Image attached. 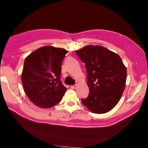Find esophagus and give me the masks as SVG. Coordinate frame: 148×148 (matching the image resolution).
Returning a JSON list of instances; mask_svg holds the SVG:
<instances>
[{
  "mask_svg": "<svg viewBox=\"0 0 148 148\" xmlns=\"http://www.w3.org/2000/svg\"><path fill=\"white\" fill-rule=\"evenodd\" d=\"M77 87V84H75V85H72L71 86V89H75Z\"/></svg>",
  "mask_w": 148,
  "mask_h": 148,
  "instance_id": "1",
  "label": "esophagus"
}]
</instances>
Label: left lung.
I'll list each match as a JSON object with an SVG mask.
<instances>
[{
    "mask_svg": "<svg viewBox=\"0 0 148 148\" xmlns=\"http://www.w3.org/2000/svg\"><path fill=\"white\" fill-rule=\"evenodd\" d=\"M76 53L85 64L90 90L81 102L96 114L111 111L120 99L126 83L127 69L120 56L101 46H86Z\"/></svg>",
    "mask_w": 148,
    "mask_h": 148,
    "instance_id": "8db88e82",
    "label": "left lung"
}]
</instances>
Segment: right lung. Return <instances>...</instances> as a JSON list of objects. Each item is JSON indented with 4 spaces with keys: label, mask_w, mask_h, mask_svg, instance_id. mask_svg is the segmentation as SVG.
Here are the masks:
<instances>
[{
    "label": "right lung",
    "mask_w": 148,
    "mask_h": 148,
    "mask_svg": "<svg viewBox=\"0 0 148 148\" xmlns=\"http://www.w3.org/2000/svg\"><path fill=\"white\" fill-rule=\"evenodd\" d=\"M67 53L65 49L47 46L36 49L25 60L22 84L36 106L50 108L61 101L67 90L60 81L62 63Z\"/></svg>",
    "instance_id": "right-lung-1"
}]
</instances>
